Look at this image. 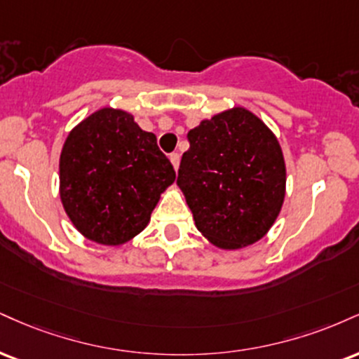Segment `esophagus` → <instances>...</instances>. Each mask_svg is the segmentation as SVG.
Returning a JSON list of instances; mask_svg holds the SVG:
<instances>
[{"mask_svg": "<svg viewBox=\"0 0 359 359\" xmlns=\"http://www.w3.org/2000/svg\"><path fill=\"white\" fill-rule=\"evenodd\" d=\"M170 163H172V167L175 168V172H177V168H179V162H180V157H179V154H170Z\"/></svg>", "mask_w": 359, "mask_h": 359, "instance_id": "1", "label": "esophagus"}]
</instances>
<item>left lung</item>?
Segmentation results:
<instances>
[{
  "instance_id": "8db88e82",
  "label": "left lung",
  "mask_w": 359,
  "mask_h": 359,
  "mask_svg": "<svg viewBox=\"0 0 359 359\" xmlns=\"http://www.w3.org/2000/svg\"><path fill=\"white\" fill-rule=\"evenodd\" d=\"M177 185L196 227L215 248L261 241L283 209L286 162L278 137L252 111L232 107L187 133Z\"/></svg>"
}]
</instances>
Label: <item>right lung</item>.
I'll return each mask as SVG.
<instances>
[{
    "label": "right lung",
    "instance_id": "obj_1",
    "mask_svg": "<svg viewBox=\"0 0 359 359\" xmlns=\"http://www.w3.org/2000/svg\"><path fill=\"white\" fill-rule=\"evenodd\" d=\"M175 170L157 137L122 109L95 110L65 138L60 198L76 231L95 244L116 248L149 226Z\"/></svg>",
    "mask_w": 359,
    "mask_h": 359
}]
</instances>
